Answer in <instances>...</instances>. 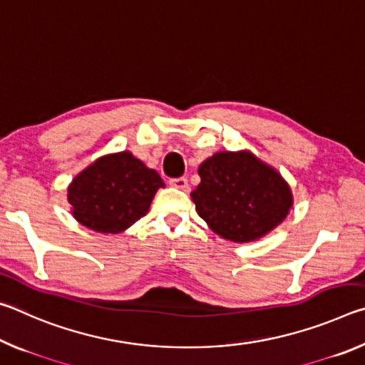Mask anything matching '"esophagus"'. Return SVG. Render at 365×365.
Segmentation results:
<instances>
[{
  "label": "esophagus",
  "mask_w": 365,
  "mask_h": 365,
  "mask_svg": "<svg viewBox=\"0 0 365 365\" xmlns=\"http://www.w3.org/2000/svg\"><path fill=\"white\" fill-rule=\"evenodd\" d=\"M169 183L172 185V187H174V188H178V190H187V188H188V180H187V177L170 178Z\"/></svg>",
  "instance_id": "esophagus-1"
}]
</instances>
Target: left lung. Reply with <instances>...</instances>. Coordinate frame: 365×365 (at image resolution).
Wrapping results in <instances>:
<instances>
[{
  "mask_svg": "<svg viewBox=\"0 0 365 365\" xmlns=\"http://www.w3.org/2000/svg\"><path fill=\"white\" fill-rule=\"evenodd\" d=\"M191 191L196 212L211 230L237 243L256 242L280 225L293 206L288 183L250 151H222L200 165Z\"/></svg>",
  "mask_w": 365,
  "mask_h": 365,
  "instance_id": "left-lung-1",
  "label": "left lung"
}]
</instances>
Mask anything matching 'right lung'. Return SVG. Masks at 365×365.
<instances>
[{
	"instance_id": "add662e5",
	"label": "right lung",
	"mask_w": 365,
	"mask_h": 365,
	"mask_svg": "<svg viewBox=\"0 0 365 365\" xmlns=\"http://www.w3.org/2000/svg\"><path fill=\"white\" fill-rule=\"evenodd\" d=\"M164 187L154 169L130 151L108 154L83 169L69 185L72 214L100 233H120L143 217L154 195Z\"/></svg>"
}]
</instances>
